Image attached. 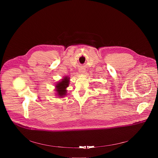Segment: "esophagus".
Listing matches in <instances>:
<instances>
[{"label":"esophagus","instance_id":"obj_1","mask_svg":"<svg viewBox=\"0 0 158 158\" xmlns=\"http://www.w3.org/2000/svg\"><path fill=\"white\" fill-rule=\"evenodd\" d=\"M85 69H82V68H81V69H79V72L80 73H85Z\"/></svg>","mask_w":158,"mask_h":158}]
</instances>
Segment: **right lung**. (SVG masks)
Returning a JSON list of instances; mask_svg holds the SVG:
<instances>
[{"label":"right lung","mask_w":158,"mask_h":158,"mask_svg":"<svg viewBox=\"0 0 158 158\" xmlns=\"http://www.w3.org/2000/svg\"><path fill=\"white\" fill-rule=\"evenodd\" d=\"M69 78L67 77H64L60 82L56 84V91L57 92V94L60 97H63L66 94V88L69 85Z\"/></svg>","instance_id":"obj_1"}]
</instances>
